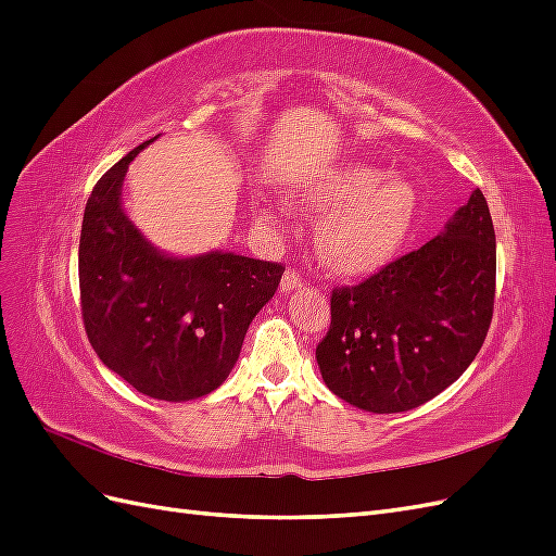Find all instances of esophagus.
<instances>
[{"mask_svg": "<svg viewBox=\"0 0 556 556\" xmlns=\"http://www.w3.org/2000/svg\"><path fill=\"white\" fill-rule=\"evenodd\" d=\"M304 285V276H301L296 268H288L282 276V292H292L296 288H301Z\"/></svg>", "mask_w": 556, "mask_h": 556, "instance_id": "1", "label": "esophagus"}]
</instances>
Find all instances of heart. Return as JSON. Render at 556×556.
Here are the masks:
<instances>
[{
	"mask_svg": "<svg viewBox=\"0 0 556 556\" xmlns=\"http://www.w3.org/2000/svg\"><path fill=\"white\" fill-rule=\"evenodd\" d=\"M299 201L325 215L317 250L339 276H366L392 262L417 220L413 185L371 164L350 162L311 176Z\"/></svg>",
	"mask_w": 556,
	"mask_h": 556,
	"instance_id": "obj_1",
	"label": "heart"
}]
</instances>
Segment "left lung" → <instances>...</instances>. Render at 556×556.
<instances>
[{"label": "left lung", "instance_id": "8db88e82", "mask_svg": "<svg viewBox=\"0 0 556 556\" xmlns=\"http://www.w3.org/2000/svg\"><path fill=\"white\" fill-rule=\"evenodd\" d=\"M496 233L480 190L445 231L331 292L315 348L329 390L371 413L422 406L480 352L494 315Z\"/></svg>", "mask_w": 556, "mask_h": 556}]
</instances>
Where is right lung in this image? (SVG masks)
I'll use <instances>...</instances> for the list:
<instances>
[{"label":"right lung","instance_id":"add662e5","mask_svg":"<svg viewBox=\"0 0 556 556\" xmlns=\"http://www.w3.org/2000/svg\"><path fill=\"white\" fill-rule=\"evenodd\" d=\"M143 146L97 180L83 213L80 315L99 359L134 390L190 401L225 382L285 266L233 252L174 260L148 245L121 206L127 164Z\"/></svg>","mask_w":556,"mask_h":556}]
</instances>
